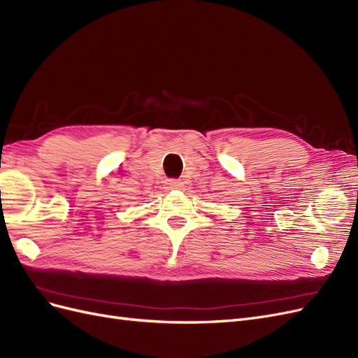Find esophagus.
I'll list each match as a JSON object with an SVG mask.
<instances>
[{
	"label": "esophagus",
	"mask_w": 358,
	"mask_h": 358,
	"mask_svg": "<svg viewBox=\"0 0 358 358\" xmlns=\"http://www.w3.org/2000/svg\"><path fill=\"white\" fill-rule=\"evenodd\" d=\"M166 185L170 189H180L183 187V182L179 179H167L166 180Z\"/></svg>",
	"instance_id": "34e87169"
}]
</instances>
